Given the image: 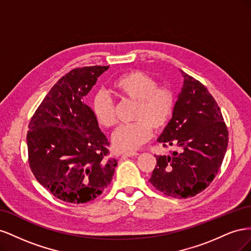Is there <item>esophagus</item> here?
Segmentation results:
<instances>
[{
	"mask_svg": "<svg viewBox=\"0 0 251 251\" xmlns=\"http://www.w3.org/2000/svg\"><path fill=\"white\" fill-rule=\"evenodd\" d=\"M139 154L137 153V151H126V153L124 154V156L126 157H135V156H138Z\"/></svg>",
	"mask_w": 251,
	"mask_h": 251,
	"instance_id": "34e87169",
	"label": "esophagus"
}]
</instances>
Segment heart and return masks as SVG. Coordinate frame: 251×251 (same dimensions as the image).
I'll list each match as a JSON object with an SVG mask.
<instances>
[{
  "instance_id": "b5f03b06",
  "label": "heart",
  "mask_w": 251,
  "mask_h": 251,
  "mask_svg": "<svg viewBox=\"0 0 251 251\" xmlns=\"http://www.w3.org/2000/svg\"><path fill=\"white\" fill-rule=\"evenodd\" d=\"M118 96L135 102L134 123L120 126L112 135L114 147L120 151H132L146 143L153 130L160 132L169 124L176 107V95L168 86H158L150 74L134 70L121 75L113 82ZM92 110L97 123L111 127L116 124L115 107L112 98L104 92L93 97Z\"/></svg>"
}]
</instances>
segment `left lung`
I'll return each instance as SVG.
<instances>
[{
	"label": "left lung",
	"mask_w": 251,
	"mask_h": 251,
	"mask_svg": "<svg viewBox=\"0 0 251 251\" xmlns=\"http://www.w3.org/2000/svg\"><path fill=\"white\" fill-rule=\"evenodd\" d=\"M184 83L173 117L158 138L170 155L155 156L151 184L173 198L201 193L215 179L228 144V130L217 101L198 79L183 73Z\"/></svg>",
	"instance_id": "left-lung-1"
}]
</instances>
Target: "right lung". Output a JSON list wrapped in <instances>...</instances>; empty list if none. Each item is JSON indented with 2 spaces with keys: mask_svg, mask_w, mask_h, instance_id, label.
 Segmentation results:
<instances>
[{
  "mask_svg": "<svg viewBox=\"0 0 251 251\" xmlns=\"http://www.w3.org/2000/svg\"><path fill=\"white\" fill-rule=\"evenodd\" d=\"M109 66L75 68L44 98L30 119L28 162L40 183L55 198L81 204L102 194L117 160L85 97Z\"/></svg>",
  "mask_w": 251,
  "mask_h": 251,
  "instance_id": "1",
  "label": "right lung"
}]
</instances>
